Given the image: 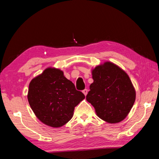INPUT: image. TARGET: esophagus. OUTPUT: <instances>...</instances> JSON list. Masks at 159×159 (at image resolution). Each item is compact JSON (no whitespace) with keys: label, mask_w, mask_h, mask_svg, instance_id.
<instances>
[{"label":"esophagus","mask_w":159,"mask_h":159,"mask_svg":"<svg viewBox=\"0 0 159 159\" xmlns=\"http://www.w3.org/2000/svg\"><path fill=\"white\" fill-rule=\"evenodd\" d=\"M88 92V90H87V89H85V90H83V93L84 94V95H85V96L87 95Z\"/></svg>","instance_id":"obj_1"}]
</instances>
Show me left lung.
I'll use <instances>...</instances> for the list:
<instances>
[{
    "instance_id": "8db88e82",
    "label": "left lung",
    "mask_w": 159,
    "mask_h": 159,
    "mask_svg": "<svg viewBox=\"0 0 159 159\" xmlns=\"http://www.w3.org/2000/svg\"><path fill=\"white\" fill-rule=\"evenodd\" d=\"M91 72L93 83L86 100L104 121H122L130 113L136 98L130 77L120 66L109 61L96 66Z\"/></svg>"
}]
</instances>
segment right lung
I'll list each match as a JSON object with an SVG mask.
<instances>
[{
  "label": "right lung",
  "mask_w": 159,
  "mask_h": 159,
  "mask_svg": "<svg viewBox=\"0 0 159 159\" xmlns=\"http://www.w3.org/2000/svg\"><path fill=\"white\" fill-rule=\"evenodd\" d=\"M27 99L36 116L45 125L60 128L73 117L75 107L85 99L63 71L48 67L29 85Z\"/></svg>",
  "instance_id": "1"
}]
</instances>
